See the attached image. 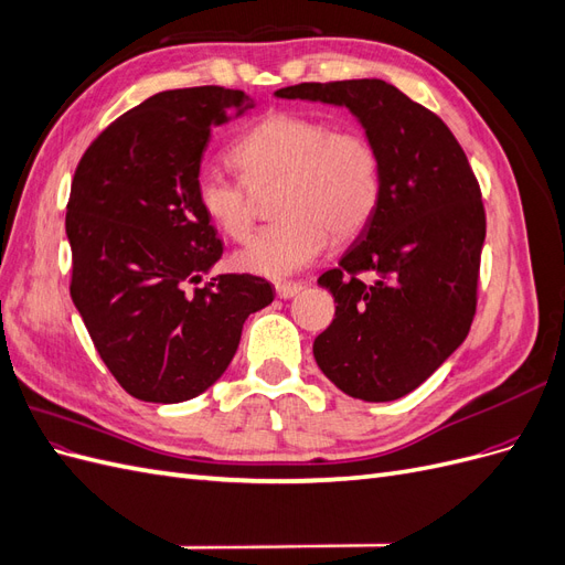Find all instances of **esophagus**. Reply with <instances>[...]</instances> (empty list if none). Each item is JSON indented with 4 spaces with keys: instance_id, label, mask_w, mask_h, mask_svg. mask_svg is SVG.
Masks as SVG:
<instances>
[{
    "instance_id": "34e87169",
    "label": "esophagus",
    "mask_w": 565,
    "mask_h": 565,
    "mask_svg": "<svg viewBox=\"0 0 565 565\" xmlns=\"http://www.w3.org/2000/svg\"><path fill=\"white\" fill-rule=\"evenodd\" d=\"M301 292V282H278L276 285V295L280 299H292Z\"/></svg>"
}]
</instances>
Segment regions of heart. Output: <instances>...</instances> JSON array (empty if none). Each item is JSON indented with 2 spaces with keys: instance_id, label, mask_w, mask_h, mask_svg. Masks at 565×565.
Segmentation results:
<instances>
[{
  "instance_id": "b5f03b06",
  "label": "heart",
  "mask_w": 565,
  "mask_h": 565,
  "mask_svg": "<svg viewBox=\"0 0 565 565\" xmlns=\"http://www.w3.org/2000/svg\"><path fill=\"white\" fill-rule=\"evenodd\" d=\"M252 185L280 181L278 224L266 226L235 252V266L282 280L309 266L334 237L361 231L382 193L380 152L367 136L299 113H273L243 134L231 152ZM198 207L233 241L247 237L254 207L247 188L221 172H202Z\"/></svg>"
}]
</instances>
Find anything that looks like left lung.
<instances>
[{
  "mask_svg": "<svg viewBox=\"0 0 565 565\" xmlns=\"http://www.w3.org/2000/svg\"><path fill=\"white\" fill-rule=\"evenodd\" d=\"M276 96L349 108L380 152L377 207L318 278L337 306L313 355L351 398H403L448 361L476 313L486 212L465 150L384 79L303 82Z\"/></svg>",
  "mask_w": 565,
  "mask_h": 565,
  "instance_id": "obj_1",
  "label": "left lung"
}]
</instances>
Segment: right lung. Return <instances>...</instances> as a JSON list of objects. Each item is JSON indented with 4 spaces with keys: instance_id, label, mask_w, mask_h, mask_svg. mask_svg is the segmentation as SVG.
I'll use <instances>...</instances> for the list:
<instances>
[{
    "instance_id": "obj_1",
    "label": "right lung",
    "mask_w": 565,
    "mask_h": 565,
    "mask_svg": "<svg viewBox=\"0 0 565 565\" xmlns=\"http://www.w3.org/2000/svg\"><path fill=\"white\" fill-rule=\"evenodd\" d=\"M256 100L224 87L146 98L84 152L65 233L71 297L98 355L134 398L183 403L231 365L249 313L276 297L264 278L210 276L224 245L198 207L210 131Z\"/></svg>"
}]
</instances>
